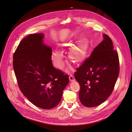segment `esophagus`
Listing matches in <instances>:
<instances>
[{
  "mask_svg": "<svg viewBox=\"0 0 132 132\" xmlns=\"http://www.w3.org/2000/svg\"><path fill=\"white\" fill-rule=\"evenodd\" d=\"M69 78L70 81H73L75 80V79H74V77H73L72 75H70V76L69 77Z\"/></svg>",
  "mask_w": 132,
  "mask_h": 132,
  "instance_id": "1",
  "label": "esophagus"
}]
</instances>
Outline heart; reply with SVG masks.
I'll return each mask as SVG.
<instances>
[{
	"mask_svg": "<svg viewBox=\"0 0 132 132\" xmlns=\"http://www.w3.org/2000/svg\"><path fill=\"white\" fill-rule=\"evenodd\" d=\"M62 46L63 50L70 49L68 53V58L73 64L78 65L84 62L88 55L89 44L87 39H84L78 44L74 45L72 42L63 43ZM51 60L54 65L58 69H62L64 66V57L59 51L53 52Z\"/></svg>",
	"mask_w": 132,
	"mask_h": 132,
	"instance_id": "heart-1",
	"label": "heart"
}]
</instances>
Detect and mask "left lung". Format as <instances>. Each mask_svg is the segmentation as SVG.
<instances>
[{
	"label": "left lung",
	"instance_id": "1",
	"mask_svg": "<svg viewBox=\"0 0 132 132\" xmlns=\"http://www.w3.org/2000/svg\"><path fill=\"white\" fill-rule=\"evenodd\" d=\"M103 36L102 42L74 73L80 87L79 100L87 107L97 106L108 99L119 74L117 52L110 38L105 34Z\"/></svg>",
	"mask_w": 132,
	"mask_h": 132
}]
</instances>
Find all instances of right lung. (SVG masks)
Wrapping results in <instances>:
<instances>
[{"mask_svg":"<svg viewBox=\"0 0 132 132\" xmlns=\"http://www.w3.org/2000/svg\"><path fill=\"white\" fill-rule=\"evenodd\" d=\"M44 38L43 33L25 37L15 51L13 67L23 95L36 106L50 109L59 104L69 77L53 67L52 48Z\"/></svg>","mask_w":132,"mask_h":132,"instance_id":"1","label":"right lung"}]
</instances>
